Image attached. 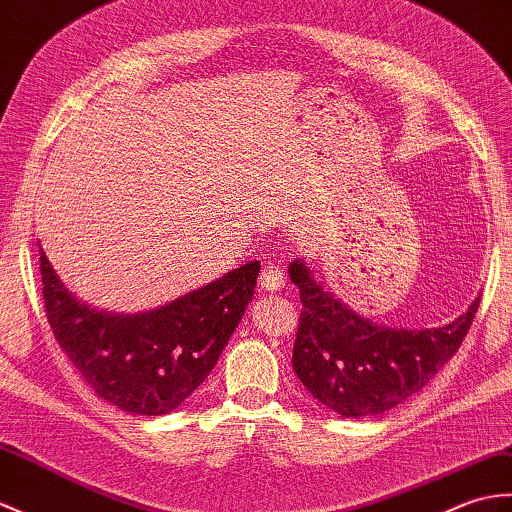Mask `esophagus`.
<instances>
[{"label":"esophagus","mask_w":512,"mask_h":512,"mask_svg":"<svg viewBox=\"0 0 512 512\" xmlns=\"http://www.w3.org/2000/svg\"><path fill=\"white\" fill-rule=\"evenodd\" d=\"M259 285H261V290H266V292L281 290L283 285H285L283 270L279 266H272V264L266 266L264 270H261V275H259Z\"/></svg>","instance_id":"obj_1"}]
</instances>
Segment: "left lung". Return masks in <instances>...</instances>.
<instances>
[{
  "instance_id": "1",
  "label": "left lung",
  "mask_w": 512,
  "mask_h": 512,
  "mask_svg": "<svg viewBox=\"0 0 512 512\" xmlns=\"http://www.w3.org/2000/svg\"><path fill=\"white\" fill-rule=\"evenodd\" d=\"M303 303L292 366L314 399L347 419L373 417L412 399L454 358L480 296L441 327H386L364 318L318 281L305 257L290 261Z\"/></svg>"
}]
</instances>
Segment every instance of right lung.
<instances>
[{
  "label": "right lung",
  "mask_w": 512,
  "mask_h": 512,
  "mask_svg": "<svg viewBox=\"0 0 512 512\" xmlns=\"http://www.w3.org/2000/svg\"><path fill=\"white\" fill-rule=\"evenodd\" d=\"M54 338L100 399L137 417L176 410L205 382L253 301L259 261L161 307L117 314L93 307L56 275L39 244Z\"/></svg>",
  "instance_id": "obj_1"
}]
</instances>
